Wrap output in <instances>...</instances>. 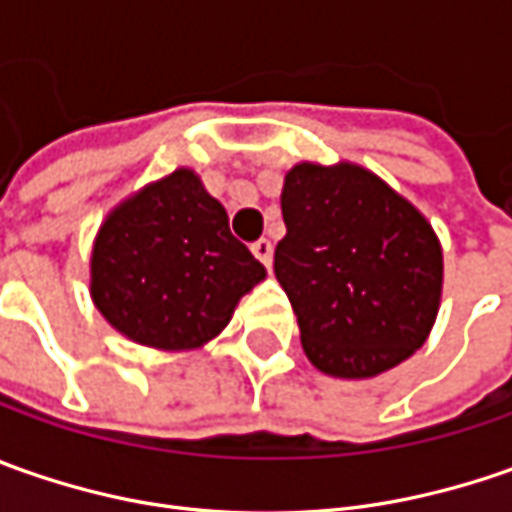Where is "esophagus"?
Masks as SVG:
<instances>
[{
    "label": "esophagus",
    "instance_id": "obj_1",
    "mask_svg": "<svg viewBox=\"0 0 512 512\" xmlns=\"http://www.w3.org/2000/svg\"><path fill=\"white\" fill-rule=\"evenodd\" d=\"M250 250H253V256H256L262 265L270 267V262H273V245H270V239H259V242H253Z\"/></svg>",
    "mask_w": 512,
    "mask_h": 512
}]
</instances>
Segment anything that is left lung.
Wrapping results in <instances>:
<instances>
[{
    "instance_id": "1",
    "label": "left lung",
    "mask_w": 512,
    "mask_h": 512,
    "mask_svg": "<svg viewBox=\"0 0 512 512\" xmlns=\"http://www.w3.org/2000/svg\"><path fill=\"white\" fill-rule=\"evenodd\" d=\"M285 239L273 270L313 367L373 379L410 359L442 302V245L430 222L353 162L287 170Z\"/></svg>"
}]
</instances>
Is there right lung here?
Segmentation results:
<instances>
[{
    "label": "right lung",
    "mask_w": 512,
    "mask_h": 512,
    "mask_svg": "<svg viewBox=\"0 0 512 512\" xmlns=\"http://www.w3.org/2000/svg\"><path fill=\"white\" fill-rule=\"evenodd\" d=\"M267 276L227 225V210L190 168L116 205L90 253V299L130 342L196 350Z\"/></svg>",
    "instance_id": "1"
}]
</instances>
